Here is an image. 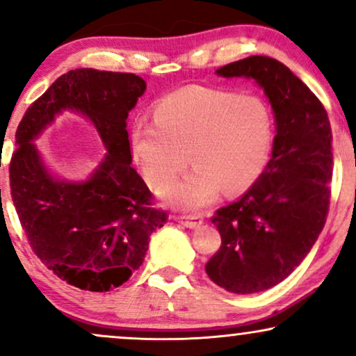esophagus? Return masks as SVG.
I'll use <instances>...</instances> for the list:
<instances>
[{"instance_id":"obj_1","label":"esophagus","mask_w":356,"mask_h":356,"mask_svg":"<svg viewBox=\"0 0 356 356\" xmlns=\"http://www.w3.org/2000/svg\"><path fill=\"white\" fill-rule=\"evenodd\" d=\"M172 219L174 220H177V222H181L182 225H186V227H189V229H197V227H200L202 225V217L200 216H191V213H179V216H172Z\"/></svg>"}]
</instances>
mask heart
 <instances>
[{
    "label": "heart",
    "mask_w": 356,
    "mask_h": 356,
    "mask_svg": "<svg viewBox=\"0 0 356 356\" xmlns=\"http://www.w3.org/2000/svg\"><path fill=\"white\" fill-rule=\"evenodd\" d=\"M272 137L270 115L255 97L191 86L154 106L152 122L137 121L131 151L152 189H169L187 165L192 170L167 194L175 207L199 209L224 189L235 194L262 172Z\"/></svg>",
    "instance_id": "b5f03b06"
}]
</instances>
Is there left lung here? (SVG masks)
<instances>
[{
    "label": "left lung",
    "instance_id": "left-lung-1",
    "mask_svg": "<svg viewBox=\"0 0 356 356\" xmlns=\"http://www.w3.org/2000/svg\"><path fill=\"white\" fill-rule=\"evenodd\" d=\"M217 74L255 79L275 113L270 161L241 199L211 217L222 243L205 264L211 280L227 292L257 293L300 265L327 222L332 127L322 101L277 59L250 56Z\"/></svg>",
    "mask_w": 356,
    "mask_h": 356
}]
</instances>
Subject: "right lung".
Wrapping results in <instances>:
<instances>
[{"instance_id":"obj_1","label":"right lung","mask_w":356,"mask_h":356,"mask_svg":"<svg viewBox=\"0 0 356 356\" xmlns=\"http://www.w3.org/2000/svg\"><path fill=\"white\" fill-rule=\"evenodd\" d=\"M145 81L132 72L72 70L29 106L10 162L11 199L28 243L54 275L89 292H108L143 265L149 237L167 222L131 165L127 115ZM88 115L108 156L89 181L59 183L42 165L32 140L61 108Z\"/></svg>"}]
</instances>
